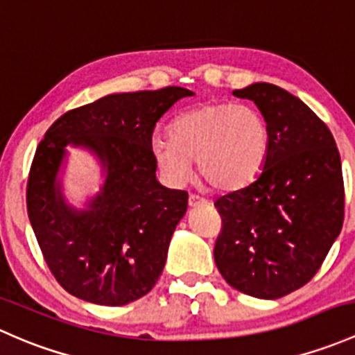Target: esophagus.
I'll list each match as a JSON object with an SVG mask.
<instances>
[{
    "instance_id": "esophagus-1",
    "label": "esophagus",
    "mask_w": 355,
    "mask_h": 355,
    "mask_svg": "<svg viewBox=\"0 0 355 355\" xmlns=\"http://www.w3.org/2000/svg\"><path fill=\"white\" fill-rule=\"evenodd\" d=\"M188 203H189V207L195 208V207H200V205H203V203H207V202H205L202 196H198V195H189Z\"/></svg>"
}]
</instances>
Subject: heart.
I'll use <instances>...</instances> for the list:
<instances>
[{"instance_id": "1", "label": "heart", "mask_w": 355, "mask_h": 355, "mask_svg": "<svg viewBox=\"0 0 355 355\" xmlns=\"http://www.w3.org/2000/svg\"><path fill=\"white\" fill-rule=\"evenodd\" d=\"M150 148L157 166L171 181H186L196 160L205 182L232 191L261 173L270 150V130L265 118L250 105L214 102L178 116L169 138L155 137Z\"/></svg>"}]
</instances>
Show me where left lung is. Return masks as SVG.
Listing matches in <instances>:
<instances>
[{"mask_svg":"<svg viewBox=\"0 0 355 355\" xmlns=\"http://www.w3.org/2000/svg\"><path fill=\"white\" fill-rule=\"evenodd\" d=\"M232 94L258 105L270 150L253 182L215 202V265L239 292L279 299L313 279L342 231L340 153L327 124L287 90L253 83Z\"/></svg>","mask_w":355,"mask_h":355,"instance_id":"left-lung-1","label":"left lung"}]
</instances>
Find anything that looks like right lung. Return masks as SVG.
I'll return each mask as SVG.
<instances>
[{"label":"right lung","instance_id":"1","mask_svg":"<svg viewBox=\"0 0 355 355\" xmlns=\"http://www.w3.org/2000/svg\"><path fill=\"white\" fill-rule=\"evenodd\" d=\"M189 96L182 87H164L102 97L64 112L37 145L27 214L47 268L75 297L123 306L159 280L188 193L159 184L152 133L171 105ZM67 144L90 148L108 169L89 211L69 209L55 182Z\"/></svg>","mask_w":355,"mask_h":355}]
</instances>
